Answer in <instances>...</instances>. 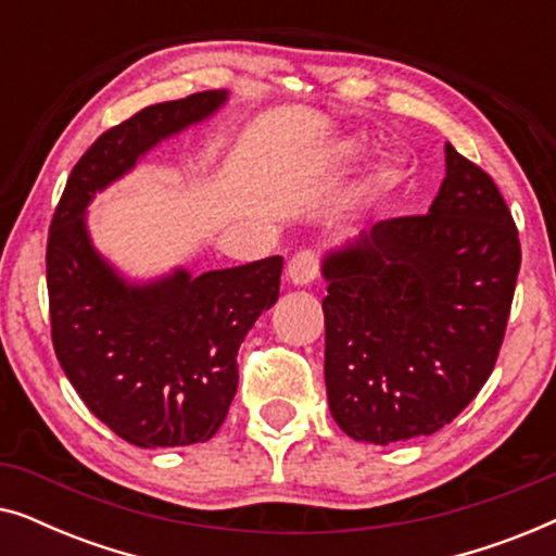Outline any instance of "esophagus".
Listing matches in <instances>:
<instances>
[{"label":"esophagus","mask_w":556,"mask_h":556,"mask_svg":"<svg viewBox=\"0 0 556 556\" xmlns=\"http://www.w3.org/2000/svg\"><path fill=\"white\" fill-rule=\"evenodd\" d=\"M318 276V255L311 250H301L291 257L286 268V278L291 286H308Z\"/></svg>","instance_id":"1"}]
</instances>
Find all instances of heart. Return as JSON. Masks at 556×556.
Here are the masks:
<instances>
[{"instance_id": "obj_1", "label": "heart", "mask_w": 556, "mask_h": 556, "mask_svg": "<svg viewBox=\"0 0 556 556\" xmlns=\"http://www.w3.org/2000/svg\"><path fill=\"white\" fill-rule=\"evenodd\" d=\"M364 154H367V143H364L359 136H344V139L326 143V147L318 151V159L344 166L362 162ZM394 181H397V172H394L392 166H379V169L369 174L367 189L369 192H384V189H390L394 185Z\"/></svg>"}]
</instances>
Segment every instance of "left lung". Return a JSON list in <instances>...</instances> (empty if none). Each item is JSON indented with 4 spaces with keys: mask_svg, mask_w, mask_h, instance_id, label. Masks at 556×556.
<instances>
[{
    "mask_svg": "<svg viewBox=\"0 0 556 556\" xmlns=\"http://www.w3.org/2000/svg\"><path fill=\"white\" fill-rule=\"evenodd\" d=\"M498 187L445 143L428 215L377 223L321 257L333 420L369 445L438 432L491 377L519 276Z\"/></svg>",
    "mask_w": 556,
    "mask_h": 556,
    "instance_id": "1",
    "label": "left lung"
}]
</instances>
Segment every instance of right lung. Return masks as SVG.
I'll return each instance as SVG.
<instances>
[{
	"instance_id": "add662e5",
	"label": "right lung",
	"mask_w": 556,
	"mask_h": 556,
	"mask_svg": "<svg viewBox=\"0 0 556 556\" xmlns=\"http://www.w3.org/2000/svg\"><path fill=\"white\" fill-rule=\"evenodd\" d=\"M230 101L204 90L149 105L105 131L73 166L48 238L52 346L98 420L136 447L207 440L238 392V349L278 301L283 257L131 278L96 248L88 207L149 151Z\"/></svg>"
}]
</instances>
